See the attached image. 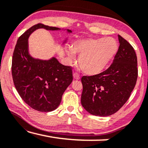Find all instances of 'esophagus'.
I'll return each mask as SVG.
<instances>
[{"instance_id": "obj_1", "label": "esophagus", "mask_w": 148, "mask_h": 148, "mask_svg": "<svg viewBox=\"0 0 148 148\" xmlns=\"http://www.w3.org/2000/svg\"><path fill=\"white\" fill-rule=\"evenodd\" d=\"M73 79L75 80H79L80 79V77L77 73H73Z\"/></svg>"}]
</instances>
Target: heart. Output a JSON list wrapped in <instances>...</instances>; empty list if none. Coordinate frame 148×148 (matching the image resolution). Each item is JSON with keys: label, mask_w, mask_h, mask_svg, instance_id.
<instances>
[{"label": "heart", "mask_w": 148, "mask_h": 148, "mask_svg": "<svg viewBox=\"0 0 148 148\" xmlns=\"http://www.w3.org/2000/svg\"><path fill=\"white\" fill-rule=\"evenodd\" d=\"M118 50V44L114 38H85L72 44L71 48H65L71 58L75 54L79 55V64L83 72L90 75L100 73L106 68Z\"/></svg>", "instance_id": "obj_1"}]
</instances>
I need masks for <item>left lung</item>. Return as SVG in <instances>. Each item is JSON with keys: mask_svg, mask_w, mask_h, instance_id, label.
Returning <instances> with one entry per match:
<instances>
[{"mask_svg": "<svg viewBox=\"0 0 148 148\" xmlns=\"http://www.w3.org/2000/svg\"><path fill=\"white\" fill-rule=\"evenodd\" d=\"M118 38L120 46L110 67L100 74L82 78V105L95 116H110L117 112L130 97L136 84V54L126 40L119 35Z\"/></svg>", "mask_w": 148, "mask_h": 148, "instance_id": "1", "label": "left lung"}]
</instances>
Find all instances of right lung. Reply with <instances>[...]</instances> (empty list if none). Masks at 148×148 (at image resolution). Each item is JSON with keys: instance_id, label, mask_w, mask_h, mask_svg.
Returning <instances> with one entry per match:
<instances>
[{"instance_id": "add662e5", "label": "right lung", "mask_w": 148, "mask_h": 148, "mask_svg": "<svg viewBox=\"0 0 148 148\" xmlns=\"http://www.w3.org/2000/svg\"><path fill=\"white\" fill-rule=\"evenodd\" d=\"M50 31H72L38 23L32 26L18 39L12 58L14 85L24 102L34 110L51 112L58 108L62 96L73 81L70 66L60 63L55 56L48 60L34 58L29 52V39L38 29ZM66 38L62 42H67Z\"/></svg>"}]
</instances>
